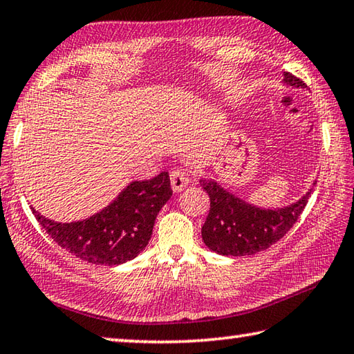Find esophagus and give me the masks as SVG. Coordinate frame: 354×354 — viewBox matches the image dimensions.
I'll return each mask as SVG.
<instances>
[{
  "label": "esophagus",
  "mask_w": 354,
  "mask_h": 354,
  "mask_svg": "<svg viewBox=\"0 0 354 354\" xmlns=\"http://www.w3.org/2000/svg\"><path fill=\"white\" fill-rule=\"evenodd\" d=\"M189 181H190V179H189L187 171L176 169V170H173V171L170 173L171 189L175 190V192H181L183 189L187 187V185H189Z\"/></svg>",
  "instance_id": "esophagus-1"
}]
</instances>
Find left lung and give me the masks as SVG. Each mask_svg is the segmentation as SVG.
I'll list each match as a JSON object with an SVG mask.
<instances>
[{
    "label": "left lung",
    "mask_w": 354,
    "mask_h": 354,
    "mask_svg": "<svg viewBox=\"0 0 354 354\" xmlns=\"http://www.w3.org/2000/svg\"><path fill=\"white\" fill-rule=\"evenodd\" d=\"M283 82L295 88L306 86L291 73H285ZM199 184L210 198L209 215L201 229L205 246L216 254L232 257L254 255L283 239L299 220L313 192L310 189L304 198L288 207L265 210L244 203L212 179H201Z\"/></svg>",
    "instance_id": "8db88e82"
}]
</instances>
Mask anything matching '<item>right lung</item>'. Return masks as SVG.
I'll return each mask as SVG.
<instances>
[{
	"instance_id": "1",
	"label": "right lung",
	"mask_w": 354,
	"mask_h": 354,
	"mask_svg": "<svg viewBox=\"0 0 354 354\" xmlns=\"http://www.w3.org/2000/svg\"><path fill=\"white\" fill-rule=\"evenodd\" d=\"M169 173L149 181H134L99 214L77 223L48 220L32 214L59 246L93 265H122L149 244L156 216L171 196Z\"/></svg>"
}]
</instances>
